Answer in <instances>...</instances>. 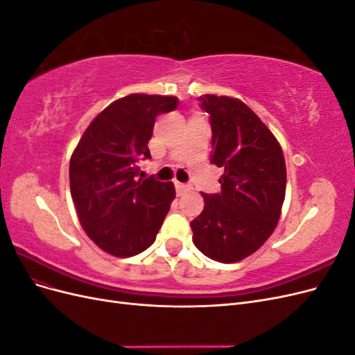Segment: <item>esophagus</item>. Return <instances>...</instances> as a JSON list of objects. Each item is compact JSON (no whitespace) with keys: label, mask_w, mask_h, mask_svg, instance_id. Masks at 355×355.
<instances>
[{"label":"esophagus","mask_w":355,"mask_h":355,"mask_svg":"<svg viewBox=\"0 0 355 355\" xmlns=\"http://www.w3.org/2000/svg\"><path fill=\"white\" fill-rule=\"evenodd\" d=\"M175 187H176L178 196L185 194L187 191H189V189H191V187H189V185H187V184H180V182H175Z\"/></svg>","instance_id":"34e87169"}]
</instances>
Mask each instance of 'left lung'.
I'll list each match as a JSON object with an SVG mask.
<instances>
[{
  "mask_svg": "<svg viewBox=\"0 0 355 355\" xmlns=\"http://www.w3.org/2000/svg\"><path fill=\"white\" fill-rule=\"evenodd\" d=\"M210 115L211 164L223 168L218 194H202L204 210L191 222L192 241L210 259L232 263L270 239L282 214L286 163L282 146L249 106L204 94Z\"/></svg>",
  "mask_w": 355,
  "mask_h": 355,
  "instance_id": "left-lung-1",
  "label": "left lung"
}]
</instances>
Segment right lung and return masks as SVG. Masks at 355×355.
<instances>
[{
  "instance_id": "right-lung-1",
  "label": "right lung",
  "mask_w": 355,
  "mask_h": 355,
  "mask_svg": "<svg viewBox=\"0 0 355 355\" xmlns=\"http://www.w3.org/2000/svg\"><path fill=\"white\" fill-rule=\"evenodd\" d=\"M175 96L128 94L87 127L69 163L71 196L85 234L118 257L155 241L176 192L171 182L139 179L137 163L151 159L155 118L178 108Z\"/></svg>"
}]
</instances>
